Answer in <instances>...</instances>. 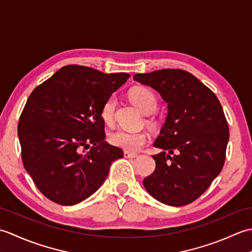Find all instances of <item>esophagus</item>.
<instances>
[{
  "label": "esophagus",
  "instance_id": "1",
  "mask_svg": "<svg viewBox=\"0 0 252 252\" xmlns=\"http://www.w3.org/2000/svg\"><path fill=\"white\" fill-rule=\"evenodd\" d=\"M125 157L126 158H135V157H137V154H135V153H130V152H125Z\"/></svg>",
  "mask_w": 252,
  "mask_h": 252
}]
</instances>
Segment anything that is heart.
<instances>
[{
	"instance_id": "heart-1",
	"label": "heart",
	"mask_w": 252,
	"mask_h": 252,
	"mask_svg": "<svg viewBox=\"0 0 252 252\" xmlns=\"http://www.w3.org/2000/svg\"><path fill=\"white\" fill-rule=\"evenodd\" d=\"M130 98L132 99L138 108H140L145 115H151L157 109L158 99L157 96L152 90L147 88H134L130 92ZM117 105V98L115 95H110L105 100L101 106L100 117L107 125H111L114 122L115 110ZM149 140V136L146 132H127L119 130L110 133L109 142L114 146L122 148L123 151L136 153L146 145Z\"/></svg>"
}]
</instances>
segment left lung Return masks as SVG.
Instances as JSON below:
<instances>
[{"mask_svg": "<svg viewBox=\"0 0 252 252\" xmlns=\"http://www.w3.org/2000/svg\"><path fill=\"white\" fill-rule=\"evenodd\" d=\"M134 81L155 89L168 103V116L154 143L156 169L143 184L155 199L181 207L211 185L225 161L229 131L216 94L181 69L134 74Z\"/></svg>", "mask_w": 252, "mask_h": 252, "instance_id": "8db88e82", "label": "left lung"}]
</instances>
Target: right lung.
Returning <instances> with one entry per match:
<instances>
[{"instance_id": "1", "label": "right lung", "mask_w": 252, "mask_h": 252, "mask_svg": "<svg viewBox=\"0 0 252 252\" xmlns=\"http://www.w3.org/2000/svg\"><path fill=\"white\" fill-rule=\"evenodd\" d=\"M129 78L68 65L32 91L18 122L21 159L50 200L72 206L87 199L104 183L111 162L123 157L121 148L105 141L100 109Z\"/></svg>"}]
</instances>
